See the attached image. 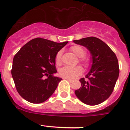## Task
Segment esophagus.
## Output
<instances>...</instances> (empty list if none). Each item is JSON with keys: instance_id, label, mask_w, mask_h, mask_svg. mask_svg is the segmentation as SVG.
<instances>
[{"instance_id": "1", "label": "esophagus", "mask_w": 130, "mask_h": 130, "mask_svg": "<svg viewBox=\"0 0 130 130\" xmlns=\"http://www.w3.org/2000/svg\"><path fill=\"white\" fill-rule=\"evenodd\" d=\"M65 79H66L67 80H68V81H69V82H73V80H71V79H69V78H65Z\"/></svg>"}]
</instances>
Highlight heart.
Listing matches in <instances>:
<instances>
[{"instance_id":"b5f03b06","label":"heart","mask_w":130,"mask_h":130,"mask_svg":"<svg viewBox=\"0 0 130 130\" xmlns=\"http://www.w3.org/2000/svg\"><path fill=\"white\" fill-rule=\"evenodd\" d=\"M70 50L77 56L80 57V60L81 61L84 63H87L89 61L88 58L84 57L86 54V50L82 46L79 45H75L70 48ZM61 52L60 51L57 53L55 57V62L57 65H60L61 63ZM82 72V68L80 66L76 67H69L65 66L61 68L60 70V75L63 78H69L72 79L75 77L80 74Z\"/></svg>"}]
</instances>
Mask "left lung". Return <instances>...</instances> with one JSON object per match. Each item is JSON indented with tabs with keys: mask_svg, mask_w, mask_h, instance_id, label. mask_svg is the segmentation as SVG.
Returning a JSON list of instances; mask_svg holds the SVG:
<instances>
[{
	"mask_svg": "<svg viewBox=\"0 0 130 130\" xmlns=\"http://www.w3.org/2000/svg\"><path fill=\"white\" fill-rule=\"evenodd\" d=\"M90 52L92 64L90 71L82 78L81 87L75 91L76 96L84 104L94 106L105 101L113 91L120 69L115 53L107 44L95 37L73 40Z\"/></svg>",
	"mask_w": 130,
	"mask_h": 130,
	"instance_id": "1",
	"label": "left lung"
}]
</instances>
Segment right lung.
Listing matches in <instances>:
<instances>
[{
	"instance_id": "obj_1",
	"label": "right lung",
	"mask_w": 130,
	"mask_h": 130,
	"mask_svg": "<svg viewBox=\"0 0 130 130\" xmlns=\"http://www.w3.org/2000/svg\"><path fill=\"white\" fill-rule=\"evenodd\" d=\"M67 43L37 38L27 42L15 55L12 76L18 93L25 100L39 104L54 93L61 80L53 76L57 72L56 55Z\"/></svg>"
}]
</instances>
